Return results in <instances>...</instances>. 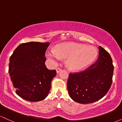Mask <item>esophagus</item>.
<instances>
[{
    "mask_svg": "<svg viewBox=\"0 0 122 122\" xmlns=\"http://www.w3.org/2000/svg\"><path fill=\"white\" fill-rule=\"evenodd\" d=\"M61 71V68H57V69H56V71H57V73H58L59 72Z\"/></svg>",
    "mask_w": 122,
    "mask_h": 122,
    "instance_id": "obj_1",
    "label": "esophagus"
}]
</instances>
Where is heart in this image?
Instances as JSON below:
<instances>
[{"label":"heart","mask_w":122,"mask_h":122,"mask_svg":"<svg viewBox=\"0 0 122 122\" xmlns=\"http://www.w3.org/2000/svg\"><path fill=\"white\" fill-rule=\"evenodd\" d=\"M48 58L56 63L60 58H66L65 65L71 71H79L96 60L97 51L94 47L75 42L59 44L54 50L48 51Z\"/></svg>","instance_id":"1"}]
</instances>
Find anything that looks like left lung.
Masks as SVG:
<instances>
[{"label": "left lung", "instance_id": "8db88e82", "mask_svg": "<svg viewBox=\"0 0 122 122\" xmlns=\"http://www.w3.org/2000/svg\"><path fill=\"white\" fill-rule=\"evenodd\" d=\"M98 58L85 71L70 73L69 96L74 101L87 104L98 101L107 93L112 83L113 65L109 53L99 46Z\"/></svg>", "mask_w": 122, "mask_h": 122}]
</instances>
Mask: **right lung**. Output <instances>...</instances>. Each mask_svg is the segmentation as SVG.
Returning a JSON list of instances; mask_svg holds the SVG:
<instances>
[{"instance_id":"right-lung-1","label":"right lung","mask_w":122,"mask_h":122,"mask_svg":"<svg viewBox=\"0 0 122 122\" xmlns=\"http://www.w3.org/2000/svg\"><path fill=\"white\" fill-rule=\"evenodd\" d=\"M50 43L31 41L20 45L10 58L9 73L15 93L31 102L46 98L56 70L45 65V52Z\"/></svg>"}]
</instances>
